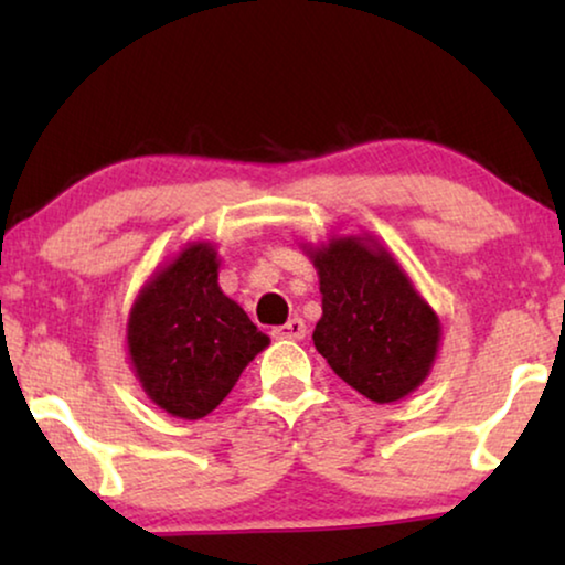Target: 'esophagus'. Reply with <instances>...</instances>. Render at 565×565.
I'll return each mask as SVG.
<instances>
[{
  "label": "esophagus",
  "mask_w": 565,
  "mask_h": 565,
  "mask_svg": "<svg viewBox=\"0 0 565 565\" xmlns=\"http://www.w3.org/2000/svg\"><path fill=\"white\" fill-rule=\"evenodd\" d=\"M273 334L277 337V339H303L306 337V323H303V319H290L288 323H282V327H277Z\"/></svg>",
  "instance_id": "esophagus-1"
}]
</instances>
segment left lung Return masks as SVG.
<instances>
[{
    "mask_svg": "<svg viewBox=\"0 0 565 565\" xmlns=\"http://www.w3.org/2000/svg\"><path fill=\"white\" fill-rule=\"evenodd\" d=\"M319 273L313 344L347 385L375 404L419 388L435 365L437 313L373 236H339L306 252Z\"/></svg>",
    "mask_w": 565,
    "mask_h": 565,
    "instance_id": "1",
    "label": "left lung"
}]
</instances>
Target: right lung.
I'll return each mask as SVG.
<instances>
[{"label":"right lung","instance_id":"add662e5","mask_svg":"<svg viewBox=\"0 0 565 565\" xmlns=\"http://www.w3.org/2000/svg\"><path fill=\"white\" fill-rule=\"evenodd\" d=\"M213 244L184 246L153 273L128 316L130 367L153 404L203 419L269 344L244 308L223 296Z\"/></svg>","mask_w":565,"mask_h":565}]
</instances>
